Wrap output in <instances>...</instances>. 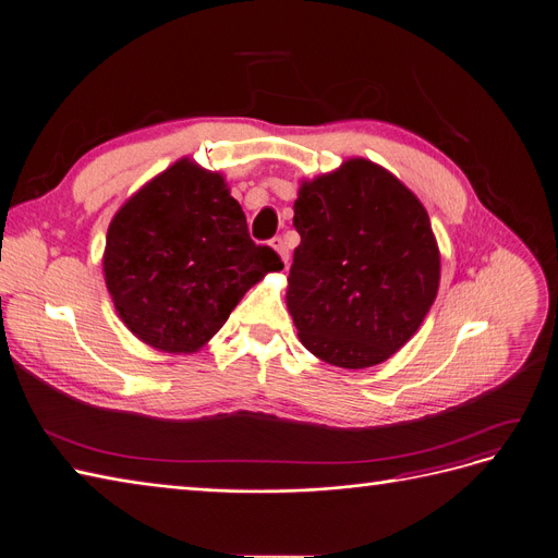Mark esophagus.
Segmentation results:
<instances>
[{"instance_id": "34e87169", "label": "esophagus", "mask_w": 558, "mask_h": 558, "mask_svg": "<svg viewBox=\"0 0 558 558\" xmlns=\"http://www.w3.org/2000/svg\"><path fill=\"white\" fill-rule=\"evenodd\" d=\"M271 245L276 247V253L280 255V259H282L284 266H287V262H290V251H287L284 239H282V236H274V239H271Z\"/></svg>"}]
</instances>
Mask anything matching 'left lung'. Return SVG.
<instances>
[{"label":"left lung","instance_id":"1","mask_svg":"<svg viewBox=\"0 0 558 558\" xmlns=\"http://www.w3.org/2000/svg\"><path fill=\"white\" fill-rule=\"evenodd\" d=\"M294 227L287 307L303 347L347 369L396 354L439 287V247L416 195L354 158L301 185Z\"/></svg>","mask_w":558,"mask_h":558}]
</instances>
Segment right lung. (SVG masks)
I'll use <instances>...</instances> for the list:
<instances>
[{
  "mask_svg": "<svg viewBox=\"0 0 558 558\" xmlns=\"http://www.w3.org/2000/svg\"><path fill=\"white\" fill-rule=\"evenodd\" d=\"M284 264L247 234L220 174L179 160L112 218L102 271L131 331L160 352L211 340L243 294Z\"/></svg>",
  "mask_w": 558,
  "mask_h": 558,
  "instance_id": "1",
  "label": "right lung"
}]
</instances>
